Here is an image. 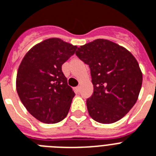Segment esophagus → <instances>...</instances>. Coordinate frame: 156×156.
I'll use <instances>...</instances> for the list:
<instances>
[{"instance_id": "esophagus-1", "label": "esophagus", "mask_w": 156, "mask_h": 156, "mask_svg": "<svg viewBox=\"0 0 156 156\" xmlns=\"http://www.w3.org/2000/svg\"><path fill=\"white\" fill-rule=\"evenodd\" d=\"M76 90H77L78 92H79V90H80V87H79V86H78V87H76Z\"/></svg>"}]
</instances>
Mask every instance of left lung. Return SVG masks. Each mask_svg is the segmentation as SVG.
<instances>
[{
  "label": "left lung",
  "instance_id": "obj_1",
  "mask_svg": "<svg viewBox=\"0 0 156 156\" xmlns=\"http://www.w3.org/2000/svg\"><path fill=\"white\" fill-rule=\"evenodd\" d=\"M76 55L90 69L94 90L87 100L90 117L102 124L121 120L135 104L142 87L143 73L135 57L104 39L81 46Z\"/></svg>",
  "mask_w": 156,
  "mask_h": 156
}]
</instances>
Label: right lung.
<instances>
[{
  "instance_id": "add662e5",
  "label": "right lung",
  "mask_w": 156,
  "mask_h": 156,
  "mask_svg": "<svg viewBox=\"0 0 156 156\" xmlns=\"http://www.w3.org/2000/svg\"><path fill=\"white\" fill-rule=\"evenodd\" d=\"M76 49L77 46L51 38L30 48L21 62L17 92L27 110L41 122L57 123L68 114L75 94L61 66Z\"/></svg>"
}]
</instances>
